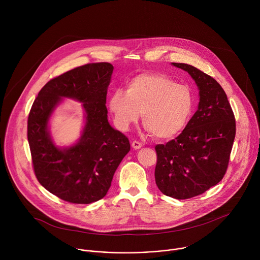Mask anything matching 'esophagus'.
I'll use <instances>...</instances> for the list:
<instances>
[{
    "mask_svg": "<svg viewBox=\"0 0 260 260\" xmlns=\"http://www.w3.org/2000/svg\"><path fill=\"white\" fill-rule=\"evenodd\" d=\"M143 145H142V143L141 142H139V141H133V143H132V147L134 148V149H140V148L142 147Z\"/></svg>",
    "mask_w": 260,
    "mask_h": 260,
    "instance_id": "esophagus-1",
    "label": "esophagus"
}]
</instances>
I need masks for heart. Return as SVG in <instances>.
Masks as SVG:
<instances>
[{"instance_id": "heart-1", "label": "heart", "mask_w": 260, "mask_h": 260, "mask_svg": "<svg viewBox=\"0 0 260 260\" xmlns=\"http://www.w3.org/2000/svg\"><path fill=\"white\" fill-rule=\"evenodd\" d=\"M194 107L191 89L160 73H142L131 79L126 91L118 88L109 98L116 126L126 131L142 113L147 131L159 140L179 135L187 125Z\"/></svg>"}]
</instances>
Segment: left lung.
<instances>
[{"mask_svg":"<svg viewBox=\"0 0 260 260\" xmlns=\"http://www.w3.org/2000/svg\"><path fill=\"white\" fill-rule=\"evenodd\" d=\"M188 72L200 89L199 109L183 132L155 146V182L166 196L186 200L200 196L224 177L236 137V119L226 93L206 73L172 62Z\"/></svg>","mask_w":260,"mask_h":260,"instance_id":"8db88e82","label":"left lung"}]
</instances>
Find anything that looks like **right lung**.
Segmentation results:
<instances>
[{"instance_id":"add662e5","label":"right lung","mask_w":260,"mask_h":260,"mask_svg":"<svg viewBox=\"0 0 260 260\" xmlns=\"http://www.w3.org/2000/svg\"><path fill=\"white\" fill-rule=\"evenodd\" d=\"M113 66L92 62L52 78L39 91L27 118V140L37 180L71 204L103 199L131 149L128 139L108 122L107 89ZM61 97L83 102L87 123L77 144L60 150L52 142L48 120Z\"/></svg>"}]
</instances>
